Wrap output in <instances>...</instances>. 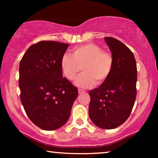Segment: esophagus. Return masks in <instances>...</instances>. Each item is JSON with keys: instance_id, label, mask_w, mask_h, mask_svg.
I'll return each instance as SVG.
<instances>
[{"instance_id": "34e87169", "label": "esophagus", "mask_w": 158, "mask_h": 158, "mask_svg": "<svg viewBox=\"0 0 158 158\" xmlns=\"http://www.w3.org/2000/svg\"><path fill=\"white\" fill-rule=\"evenodd\" d=\"M78 92H79V94H82V93H85V90H81V89H79L78 90Z\"/></svg>"}]
</instances>
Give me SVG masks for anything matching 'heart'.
<instances>
[{
  "mask_svg": "<svg viewBox=\"0 0 158 158\" xmlns=\"http://www.w3.org/2000/svg\"><path fill=\"white\" fill-rule=\"evenodd\" d=\"M61 71L70 81L76 79L82 68L83 73L76 81L80 88H88L104 84L113 68V58L104 52L99 45L88 43L74 48L72 56L65 53L61 56Z\"/></svg>",
  "mask_w": 158,
  "mask_h": 158,
  "instance_id": "obj_1",
  "label": "heart"
}]
</instances>
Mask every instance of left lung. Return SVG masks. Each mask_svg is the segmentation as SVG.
<instances>
[{"label":"left lung","mask_w":158,"mask_h":158,"mask_svg":"<svg viewBox=\"0 0 158 158\" xmlns=\"http://www.w3.org/2000/svg\"><path fill=\"white\" fill-rule=\"evenodd\" d=\"M113 58V68L104 84L89 91L88 114L99 128L113 129L130 116L135 104L137 79V64L133 52L121 41L105 38Z\"/></svg>","instance_id":"1"}]
</instances>
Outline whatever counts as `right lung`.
Returning <instances> with one entry per match:
<instances>
[{
	"label": "right lung",
	"mask_w": 158,
	"mask_h": 158,
	"mask_svg": "<svg viewBox=\"0 0 158 158\" xmlns=\"http://www.w3.org/2000/svg\"><path fill=\"white\" fill-rule=\"evenodd\" d=\"M69 44L42 41L27 50L19 65L21 101L28 117L47 131L68 122L78 89L63 78L60 61Z\"/></svg>",
	"instance_id": "obj_1"
}]
</instances>
